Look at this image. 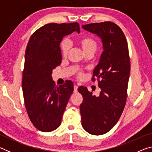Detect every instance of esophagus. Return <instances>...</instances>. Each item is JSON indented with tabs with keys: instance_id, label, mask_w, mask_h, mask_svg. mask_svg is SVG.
I'll use <instances>...</instances> for the list:
<instances>
[{
	"instance_id": "1",
	"label": "esophagus",
	"mask_w": 152,
	"mask_h": 152,
	"mask_svg": "<svg viewBox=\"0 0 152 152\" xmlns=\"http://www.w3.org/2000/svg\"><path fill=\"white\" fill-rule=\"evenodd\" d=\"M78 86L77 85H74V92H75V93H76L77 92H78Z\"/></svg>"
}]
</instances>
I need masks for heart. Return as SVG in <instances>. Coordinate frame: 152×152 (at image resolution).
I'll use <instances>...</instances> for the list:
<instances>
[{
	"instance_id": "b5f03b06",
	"label": "heart",
	"mask_w": 152,
	"mask_h": 152,
	"mask_svg": "<svg viewBox=\"0 0 152 152\" xmlns=\"http://www.w3.org/2000/svg\"><path fill=\"white\" fill-rule=\"evenodd\" d=\"M77 43L82 49L84 54L87 53H94L97 50L98 43L93 38L88 36H83L80 37L77 40ZM69 49H70V43L68 41H63L61 43V54L64 57H66L68 54ZM83 77V73L82 72H78L77 73V78H82Z\"/></svg>"
}]
</instances>
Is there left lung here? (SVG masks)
Returning a JSON list of instances; mask_svg holds the SVG:
<instances>
[{
	"instance_id": "left-lung-1",
	"label": "left lung",
	"mask_w": 152,
	"mask_h": 152,
	"mask_svg": "<svg viewBox=\"0 0 152 152\" xmlns=\"http://www.w3.org/2000/svg\"><path fill=\"white\" fill-rule=\"evenodd\" d=\"M82 28L101 37L103 45L92 78V81L98 80L99 96L86 87L78 89L83 96L80 106L82 127L91 134L99 135L114 127L125 106L130 74L128 45L121 29L113 22L84 25Z\"/></svg>"
}]
</instances>
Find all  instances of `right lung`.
Wrapping results in <instances>:
<instances>
[{
	"label": "right lung",
	"mask_w": 152,
	"mask_h": 152,
	"mask_svg": "<svg viewBox=\"0 0 152 152\" xmlns=\"http://www.w3.org/2000/svg\"><path fill=\"white\" fill-rule=\"evenodd\" d=\"M73 31L80 33L78 23H49L31 36L25 51L22 88L28 116L38 130L50 132L60 125L63 113L74 91L70 80L58 87L52 70L61 62L60 42Z\"/></svg>",
	"instance_id": "add662e5"
}]
</instances>
